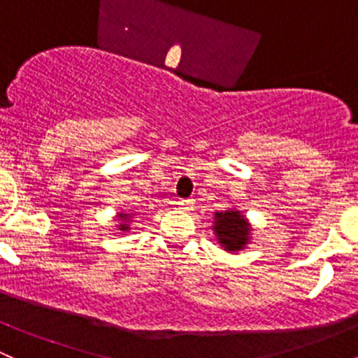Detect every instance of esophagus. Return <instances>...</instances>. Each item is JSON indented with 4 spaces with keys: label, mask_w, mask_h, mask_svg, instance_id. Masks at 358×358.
Masks as SVG:
<instances>
[{
    "label": "esophagus",
    "mask_w": 358,
    "mask_h": 358,
    "mask_svg": "<svg viewBox=\"0 0 358 358\" xmlns=\"http://www.w3.org/2000/svg\"><path fill=\"white\" fill-rule=\"evenodd\" d=\"M194 204H196V201L194 199H180L178 201V208L183 209V211H189V209H192Z\"/></svg>",
    "instance_id": "34e87169"
}]
</instances>
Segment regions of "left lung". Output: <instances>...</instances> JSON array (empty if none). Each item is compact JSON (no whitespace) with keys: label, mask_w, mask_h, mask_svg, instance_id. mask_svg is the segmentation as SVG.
Wrapping results in <instances>:
<instances>
[{"label":"left lung","mask_w":358,"mask_h":358,"mask_svg":"<svg viewBox=\"0 0 358 358\" xmlns=\"http://www.w3.org/2000/svg\"><path fill=\"white\" fill-rule=\"evenodd\" d=\"M249 225L241 211H225L215 215V234L227 251H241L249 243Z\"/></svg>","instance_id":"8db88e82"}]
</instances>
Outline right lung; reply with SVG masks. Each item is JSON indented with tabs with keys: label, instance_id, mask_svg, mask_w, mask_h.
Listing matches in <instances>:
<instances>
[{
	"label": "right lung",
	"instance_id": "obj_1",
	"mask_svg": "<svg viewBox=\"0 0 358 358\" xmlns=\"http://www.w3.org/2000/svg\"><path fill=\"white\" fill-rule=\"evenodd\" d=\"M119 218L122 220V223H121V225H119V229H121V230H128L129 227H128V223H126V218H128V215H119Z\"/></svg>",
	"mask_w": 358,
	"mask_h": 358
}]
</instances>
